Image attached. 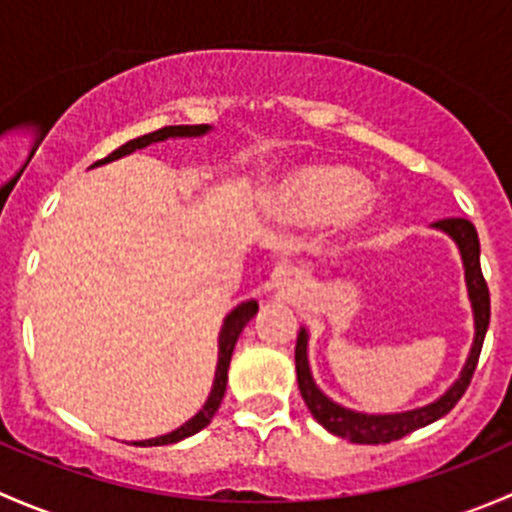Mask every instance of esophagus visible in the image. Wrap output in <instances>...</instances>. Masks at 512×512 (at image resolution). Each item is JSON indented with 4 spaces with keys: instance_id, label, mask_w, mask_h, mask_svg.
Returning <instances> with one entry per match:
<instances>
[{
    "instance_id": "1",
    "label": "esophagus",
    "mask_w": 512,
    "mask_h": 512,
    "mask_svg": "<svg viewBox=\"0 0 512 512\" xmlns=\"http://www.w3.org/2000/svg\"><path fill=\"white\" fill-rule=\"evenodd\" d=\"M285 287H287V292H292V282L287 280V282H285Z\"/></svg>"
}]
</instances>
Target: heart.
<instances>
[{
    "mask_svg": "<svg viewBox=\"0 0 512 512\" xmlns=\"http://www.w3.org/2000/svg\"><path fill=\"white\" fill-rule=\"evenodd\" d=\"M272 208L289 225L342 223L352 232L374 230L389 218L384 200L369 193V178L354 165L334 160L289 170L272 195Z\"/></svg>",
    "mask_w": 512,
    "mask_h": 512,
    "instance_id": "b5f03b06",
    "label": "heart"
}]
</instances>
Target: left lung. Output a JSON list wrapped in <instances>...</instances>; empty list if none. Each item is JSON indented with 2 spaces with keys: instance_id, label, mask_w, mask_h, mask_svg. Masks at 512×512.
Here are the masks:
<instances>
[{
  "instance_id": "left-lung-1",
  "label": "left lung",
  "mask_w": 512,
  "mask_h": 512,
  "mask_svg": "<svg viewBox=\"0 0 512 512\" xmlns=\"http://www.w3.org/2000/svg\"><path fill=\"white\" fill-rule=\"evenodd\" d=\"M433 227L441 232H446L453 242L458 245L461 252L463 270H466V287H468V299H471L473 307V322H476V337H473L471 354H468L466 366H463L461 376L456 379V384L436 399L433 404L421 406V409L401 411V414H361V411L344 409V406L334 404L329 396L322 394L317 384L312 379V371H309V359H307V329H299L297 347H294V366H297V384L299 394H302L304 404L312 411V416L327 428L334 436H342L352 443H391L399 441V438L409 436L416 428L428 426V423L438 421L453 409V406L461 401V396L466 394L468 384L473 379V371L478 366L480 349H483L485 332H488L490 324V292L488 285L483 280V272H480V242L478 232L473 227L471 220L466 218H446L433 223Z\"/></svg>"
}]
</instances>
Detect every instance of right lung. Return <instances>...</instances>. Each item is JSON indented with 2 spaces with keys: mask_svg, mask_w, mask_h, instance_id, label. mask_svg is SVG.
Wrapping results in <instances>:
<instances>
[{
  "mask_svg": "<svg viewBox=\"0 0 512 512\" xmlns=\"http://www.w3.org/2000/svg\"><path fill=\"white\" fill-rule=\"evenodd\" d=\"M208 131H210L208 123H200V126H165V128H158V131L146 133V136H138V138H133V141L123 143V146L116 148L111 156L98 160V163H94V165H101V163H108V160L123 158V156H128V153L138 151V148L151 146V143L168 141V138L205 136ZM255 314H257V302H255V299H250V302L237 304V307L232 309V312L225 317L223 329H220V339H218V369H215L213 389H210V396H208V401H205L203 409H200L198 414L190 418V421H185L183 426L175 428V431L165 433V436H158V438H148V441H136L133 446H168V443H178V441H183V438L193 436V433L203 431V428L208 426L210 421H213L215 411L220 409V401H223V396H225L227 369H230L232 349H235L237 337H240V332L245 329V324L250 322Z\"/></svg>",
  "mask_w": 512,
  "mask_h": 512,
  "instance_id": "obj_1",
  "label": "right lung"
}]
</instances>
